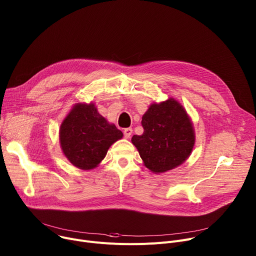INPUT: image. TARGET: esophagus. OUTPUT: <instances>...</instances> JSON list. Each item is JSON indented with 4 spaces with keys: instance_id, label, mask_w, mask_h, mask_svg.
I'll list each match as a JSON object with an SVG mask.
<instances>
[{
    "instance_id": "34e87169",
    "label": "esophagus",
    "mask_w": 256,
    "mask_h": 256,
    "mask_svg": "<svg viewBox=\"0 0 256 256\" xmlns=\"http://www.w3.org/2000/svg\"><path fill=\"white\" fill-rule=\"evenodd\" d=\"M132 132H133L132 128H126V129H124L123 133H124L125 138H129V137L132 135Z\"/></svg>"
}]
</instances>
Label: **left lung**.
Returning <instances> with one entry per match:
<instances>
[{
    "label": "left lung",
    "mask_w": 256,
    "mask_h": 256,
    "mask_svg": "<svg viewBox=\"0 0 256 256\" xmlns=\"http://www.w3.org/2000/svg\"><path fill=\"white\" fill-rule=\"evenodd\" d=\"M141 125L144 133L134 135L131 141L152 172H166L190 156L195 141L194 131L185 110L177 100L170 98L152 104Z\"/></svg>",
    "instance_id": "left-lung-1"
}]
</instances>
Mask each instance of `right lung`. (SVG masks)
I'll list each match as a JSON object with an SVG mask.
<instances>
[{
  "label": "right lung",
  "instance_id": "obj_1",
  "mask_svg": "<svg viewBox=\"0 0 256 256\" xmlns=\"http://www.w3.org/2000/svg\"><path fill=\"white\" fill-rule=\"evenodd\" d=\"M122 137V131L100 116L94 104L74 106L60 128L64 154L82 170L96 168L110 146Z\"/></svg>",
  "mask_w": 256,
  "mask_h": 256
}]
</instances>
